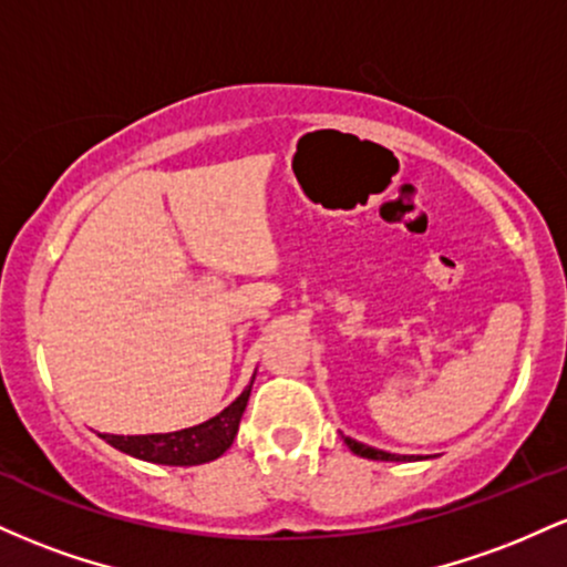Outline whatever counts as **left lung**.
Here are the masks:
<instances>
[{
    "label": "left lung",
    "instance_id": "obj_1",
    "mask_svg": "<svg viewBox=\"0 0 567 567\" xmlns=\"http://www.w3.org/2000/svg\"><path fill=\"white\" fill-rule=\"evenodd\" d=\"M341 437H343V434H341ZM343 442H347L351 453L362 455V458H373V461H419L421 458V455H400V453L379 451V447L362 445V442H357V440H351V437H343Z\"/></svg>",
    "mask_w": 567,
    "mask_h": 567
}]
</instances>
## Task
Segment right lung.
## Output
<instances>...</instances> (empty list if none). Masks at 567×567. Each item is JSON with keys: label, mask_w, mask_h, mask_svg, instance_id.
<instances>
[{"label": "right lung", "mask_w": 567, "mask_h": 567, "mask_svg": "<svg viewBox=\"0 0 567 567\" xmlns=\"http://www.w3.org/2000/svg\"><path fill=\"white\" fill-rule=\"evenodd\" d=\"M252 381L256 373L243 394L231 402L229 408L220 410L213 419L202 421L197 426L181 429V432H167V434H101L109 445L116 451L133 455V458L148 461V464H165V466H197L207 464V461H216L231 447L234 437H237L239 421L250 400Z\"/></svg>", "instance_id": "1"}]
</instances>
